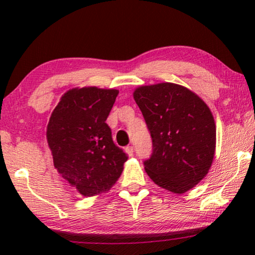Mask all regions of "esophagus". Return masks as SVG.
<instances>
[{
	"instance_id": "esophagus-1",
	"label": "esophagus",
	"mask_w": 255,
	"mask_h": 255,
	"mask_svg": "<svg viewBox=\"0 0 255 255\" xmlns=\"http://www.w3.org/2000/svg\"><path fill=\"white\" fill-rule=\"evenodd\" d=\"M125 152L128 153V155H133V146H127L125 147Z\"/></svg>"
}]
</instances>
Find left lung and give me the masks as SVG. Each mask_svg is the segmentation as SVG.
Returning <instances> with one entry per match:
<instances>
[{
  "mask_svg": "<svg viewBox=\"0 0 255 255\" xmlns=\"http://www.w3.org/2000/svg\"><path fill=\"white\" fill-rule=\"evenodd\" d=\"M133 99L151 132L145 170L159 187L183 194L207 175L216 151V124L207 103L172 82L140 86Z\"/></svg>",
  "mask_w": 255,
  "mask_h": 255,
  "instance_id": "obj_1",
  "label": "left lung"
}]
</instances>
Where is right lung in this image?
Instances as JSON below:
<instances>
[{
  "instance_id": "1",
  "label": "right lung",
  "mask_w": 255,
  "mask_h": 255,
  "mask_svg": "<svg viewBox=\"0 0 255 255\" xmlns=\"http://www.w3.org/2000/svg\"><path fill=\"white\" fill-rule=\"evenodd\" d=\"M117 95V89L72 88L48 121L46 139L54 168L83 196L110 190L128 160L106 123Z\"/></svg>"
}]
</instances>
